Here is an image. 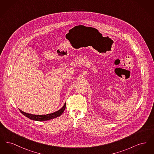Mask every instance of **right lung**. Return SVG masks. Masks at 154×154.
I'll list each match as a JSON object with an SVG mask.
<instances>
[{
    "mask_svg": "<svg viewBox=\"0 0 154 154\" xmlns=\"http://www.w3.org/2000/svg\"><path fill=\"white\" fill-rule=\"evenodd\" d=\"M65 108H66V103H65L62 109H60V110L55 112L47 114V115H33V114H30L28 113H26L21 110H20V111H21V112L23 116L29 118L30 119L38 121H47V120L54 119L55 118L58 117L60 116H61L64 110H65Z\"/></svg>",
    "mask_w": 154,
    "mask_h": 154,
    "instance_id": "1",
    "label": "right lung"
}]
</instances>
